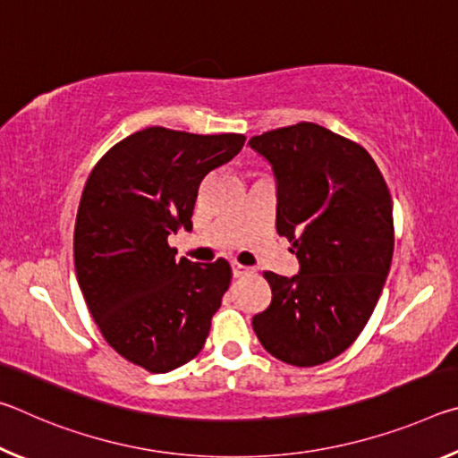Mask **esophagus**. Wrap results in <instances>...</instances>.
<instances>
[{"instance_id":"esophagus-1","label":"esophagus","mask_w":458,"mask_h":458,"mask_svg":"<svg viewBox=\"0 0 458 458\" xmlns=\"http://www.w3.org/2000/svg\"><path fill=\"white\" fill-rule=\"evenodd\" d=\"M248 273H252V268H250V267L240 265V262H232V275H234L236 278H240V276H246Z\"/></svg>"}]
</instances>
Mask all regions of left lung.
<instances>
[{"instance_id": "obj_1", "label": "left lung", "mask_w": 458, "mask_h": 458, "mask_svg": "<svg viewBox=\"0 0 458 458\" xmlns=\"http://www.w3.org/2000/svg\"><path fill=\"white\" fill-rule=\"evenodd\" d=\"M248 145L273 167L276 232L299 273H265L273 301L252 317L262 347L311 368L350 347L374 313L394 254L392 198L369 153L315 123L268 131Z\"/></svg>"}]
</instances>
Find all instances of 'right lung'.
I'll list each match as a JSON object with an SVG mask.
<instances>
[{"instance_id": "1", "label": "right lung", "mask_w": 458, "mask_h": 458, "mask_svg": "<svg viewBox=\"0 0 458 458\" xmlns=\"http://www.w3.org/2000/svg\"><path fill=\"white\" fill-rule=\"evenodd\" d=\"M244 141L149 127L108 149L84 185L74 226L79 286L106 344L151 374L196 358L228 291V260H175L167 238L191 232L201 180Z\"/></svg>"}]
</instances>
